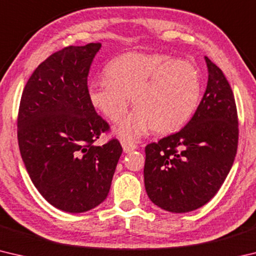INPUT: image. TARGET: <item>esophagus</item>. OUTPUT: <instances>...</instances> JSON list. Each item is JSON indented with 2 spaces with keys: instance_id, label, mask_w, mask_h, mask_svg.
Here are the masks:
<instances>
[{
  "instance_id": "1",
  "label": "esophagus",
  "mask_w": 256,
  "mask_h": 256,
  "mask_svg": "<svg viewBox=\"0 0 256 256\" xmlns=\"http://www.w3.org/2000/svg\"><path fill=\"white\" fill-rule=\"evenodd\" d=\"M120 144H122V146H123L124 152H126V154L131 152V151H133V150H136V146L134 144L133 142H131V141L122 140V141H120Z\"/></svg>"
}]
</instances>
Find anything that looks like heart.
I'll return each instance as SVG.
<instances>
[{"instance_id": "heart-1", "label": "heart", "mask_w": 256, "mask_h": 256, "mask_svg": "<svg viewBox=\"0 0 256 256\" xmlns=\"http://www.w3.org/2000/svg\"><path fill=\"white\" fill-rule=\"evenodd\" d=\"M107 79L92 81L88 96L112 122L126 112L132 97L136 112L120 124V136L136 138L152 130L178 131L192 118L202 94L200 70L188 60L158 53H126L106 70Z\"/></svg>"}]
</instances>
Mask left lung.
<instances>
[{"instance_id":"8db88e82","label":"left lung","mask_w":256,"mask_h":256,"mask_svg":"<svg viewBox=\"0 0 256 256\" xmlns=\"http://www.w3.org/2000/svg\"><path fill=\"white\" fill-rule=\"evenodd\" d=\"M208 84L190 122L180 132L146 146V194L162 209L183 214L216 196L235 160L238 118L230 84L206 56Z\"/></svg>"}]
</instances>
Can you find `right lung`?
Listing matches in <instances>:
<instances>
[{"instance_id":"obj_1","label":"right lung","mask_w":256,"mask_h":256,"mask_svg":"<svg viewBox=\"0 0 256 256\" xmlns=\"http://www.w3.org/2000/svg\"><path fill=\"white\" fill-rule=\"evenodd\" d=\"M100 42L68 46L40 63L26 84L18 142L30 180L58 209L80 214L105 200L122 154L112 138L96 146L110 125L88 96V74Z\"/></svg>"}]
</instances>
